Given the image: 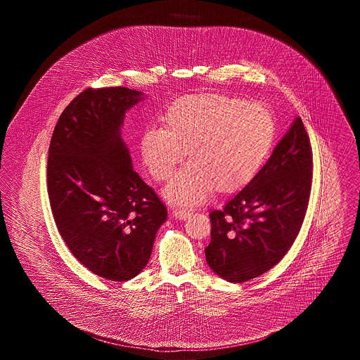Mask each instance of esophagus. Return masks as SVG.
<instances>
[{"mask_svg": "<svg viewBox=\"0 0 360 360\" xmlns=\"http://www.w3.org/2000/svg\"><path fill=\"white\" fill-rule=\"evenodd\" d=\"M172 214H174V217H175V219L186 220L191 213H190L188 210H186V209H175V210L172 212Z\"/></svg>", "mask_w": 360, "mask_h": 360, "instance_id": "1", "label": "esophagus"}]
</instances>
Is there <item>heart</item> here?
<instances>
[{
  "label": "heart",
  "mask_w": 360,
  "mask_h": 360,
  "mask_svg": "<svg viewBox=\"0 0 360 360\" xmlns=\"http://www.w3.org/2000/svg\"><path fill=\"white\" fill-rule=\"evenodd\" d=\"M165 128H148L140 137V155L156 181H166L184 160L191 162L172 179L165 195L174 204L193 205L213 188L245 186L271 153L275 120L260 103L221 94L182 98L166 110Z\"/></svg>",
  "instance_id": "heart-1"
}]
</instances>
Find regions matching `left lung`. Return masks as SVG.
I'll return each instance as SVG.
<instances>
[{
  "label": "left lung",
  "mask_w": 360,
  "mask_h": 360,
  "mask_svg": "<svg viewBox=\"0 0 360 360\" xmlns=\"http://www.w3.org/2000/svg\"><path fill=\"white\" fill-rule=\"evenodd\" d=\"M313 155L301 117L251 182L221 210H212L209 267L228 282L264 274L290 250L308 207Z\"/></svg>",
  "instance_id": "obj_1"
}]
</instances>
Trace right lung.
<instances>
[{"label": "right lung", "instance_id": "obj_1", "mask_svg": "<svg viewBox=\"0 0 360 360\" xmlns=\"http://www.w3.org/2000/svg\"><path fill=\"white\" fill-rule=\"evenodd\" d=\"M143 98L122 86L86 89L60 115L49 150L47 188L62 239L86 269L116 282L147 266L167 219L121 139L125 112Z\"/></svg>", "mask_w": 360, "mask_h": 360}]
</instances>
